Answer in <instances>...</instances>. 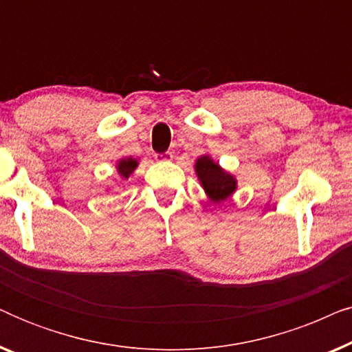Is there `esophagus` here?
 Here are the masks:
<instances>
[{"label":"esophagus","mask_w":352,"mask_h":352,"mask_svg":"<svg viewBox=\"0 0 352 352\" xmlns=\"http://www.w3.org/2000/svg\"><path fill=\"white\" fill-rule=\"evenodd\" d=\"M157 162H170L173 160V152H165V153H157L155 155Z\"/></svg>","instance_id":"1"}]
</instances>
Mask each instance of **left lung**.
Wrapping results in <instances>:
<instances>
[{
    "label": "left lung",
    "instance_id": "8db88e82",
    "mask_svg": "<svg viewBox=\"0 0 352 352\" xmlns=\"http://www.w3.org/2000/svg\"><path fill=\"white\" fill-rule=\"evenodd\" d=\"M194 170L201 189L205 190V195L211 204H223L237 190V177L232 173L226 171L208 153L197 158Z\"/></svg>",
    "mask_w": 352,
    "mask_h": 352
}]
</instances>
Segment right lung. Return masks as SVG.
<instances>
[{"label":"right lung","mask_w":352,"mask_h":352,"mask_svg":"<svg viewBox=\"0 0 352 352\" xmlns=\"http://www.w3.org/2000/svg\"><path fill=\"white\" fill-rule=\"evenodd\" d=\"M138 165H139L138 158L123 157L115 163V170H117L120 179H128V177L134 173V170H136Z\"/></svg>","instance_id":"obj_1"}]
</instances>
